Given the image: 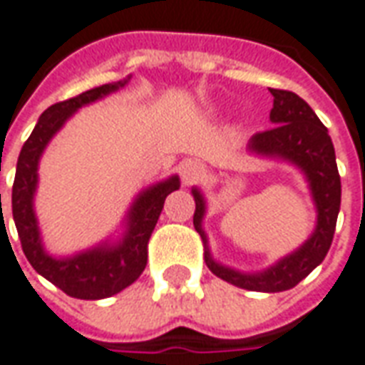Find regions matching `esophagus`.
I'll list each match as a JSON object with an SVG mask.
<instances>
[{"mask_svg":"<svg viewBox=\"0 0 365 365\" xmlns=\"http://www.w3.org/2000/svg\"><path fill=\"white\" fill-rule=\"evenodd\" d=\"M203 165L200 164V162H193V160H190V162H185V164L182 165V180L183 183H193L200 180L201 175H203Z\"/></svg>","mask_w":365,"mask_h":365,"instance_id":"esophagus-1","label":"esophagus"}]
</instances>
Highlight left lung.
<instances>
[{
    "mask_svg": "<svg viewBox=\"0 0 365 365\" xmlns=\"http://www.w3.org/2000/svg\"><path fill=\"white\" fill-rule=\"evenodd\" d=\"M271 94L274 96L271 110V122L274 126L255 134L249 142V150L259 156L290 162L307 175L318 213L314 233L308 237L307 243L261 272H241L219 264L209 253L207 237L201 227L205 215V200L197 187L191 190L195 200L193 227L205 245V264L209 271L239 289L255 292H282L292 289L324 261L332 245L342 197L340 174L328 128L298 94L280 88H271Z\"/></svg>",
    "mask_w": 365,
    "mask_h": 365,
    "instance_id": "1",
    "label": "left lung"
}]
</instances>
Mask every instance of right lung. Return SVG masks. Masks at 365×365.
I'll list each match as a JSON object with an SVG mask.
<instances>
[{
  "label": "right lung",
  "mask_w": 365,
  "mask_h": 365,
  "mask_svg": "<svg viewBox=\"0 0 365 365\" xmlns=\"http://www.w3.org/2000/svg\"><path fill=\"white\" fill-rule=\"evenodd\" d=\"M128 78L96 86L75 98L49 106L39 116V122L35 124L31 136L23 144L17 160L14 191H11V209H14L15 227L21 239L23 253L41 277H45L73 298H83V300L108 298L138 279L146 269L148 241L164 209L165 197L172 191L180 190V178L172 175L138 193V197L134 200L126 215V231L116 243H103L65 259L51 257L43 247L35 209H33V197L39 180L37 168L43 150L81 106L96 103L106 94L118 91L128 83Z\"/></svg>",
  "instance_id": "1"
}]
</instances>
